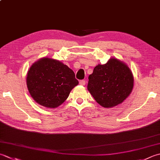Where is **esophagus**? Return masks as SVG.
I'll return each instance as SVG.
<instances>
[{"mask_svg": "<svg viewBox=\"0 0 160 160\" xmlns=\"http://www.w3.org/2000/svg\"><path fill=\"white\" fill-rule=\"evenodd\" d=\"M85 83H86V81L84 80H80V82H79V84H80V85H82V86H84V84H85Z\"/></svg>", "mask_w": 160, "mask_h": 160, "instance_id": "1", "label": "esophagus"}]
</instances>
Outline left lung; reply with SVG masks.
Returning a JSON list of instances; mask_svg holds the SVG:
<instances>
[{
    "label": "left lung",
    "mask_w": 160,
    "mask_h": 160,
    "mask_svg": "<svg viewBox=\"0 0 160 160\" xmlns=\"http://www.w3.org/2000/svg\"><path fill=\"white\" fill-rule=\"evenodd\" d=\"M133 76L128 66L117 59L98 64L89 75L87 89L96 101L105 108L120 104L133 88Z\"/></svg>",
    "instance_id": "obj_1"
}]
</instances>
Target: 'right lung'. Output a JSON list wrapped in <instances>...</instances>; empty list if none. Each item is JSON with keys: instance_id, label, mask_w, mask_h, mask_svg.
<instances>
[{"instance_id": "1", "label": "right lung", "mask_w": 160, "mask_h": 160, "mask_svg": "<svg viewBox=\"0 0 160 160\" xmlns=\"http://www.w3.org/2000/svg\"><path fill=\"white\" fill-rule=\"evenodd\" d=\"M74 72L59 61L42 58L34 63L27 75L28 91L39 105L55 108L62 104L78 84Z\"/></svg>"}]
</instances>
